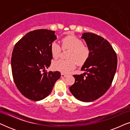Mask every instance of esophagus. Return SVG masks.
I'll list each match as a JSON object with an SVG mask.
<instances>
[{"label": "esophagus", "instance_id": "1", "mask_svg": "<svg viewBox=\"0 0 130 130\" xmlns=\"http://www.w3.org/2000/svg\"><path fill=\"white\" fill-rule=\"evenodd\" d=\"M66 76H67V74H66L64 73H61V77H62V78L65 77Z\"/></svg>", "mask_w": 130, "mask_h": 130}]
</instances>
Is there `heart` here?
<instances>
[{"instance_id":"1","label":"heart","mask_w":130,"mask_h":130,"mask_svg":"<svg viewBox=\"0 0 130 130\" xmlns=\"http://www.w3.org/2000/svg\"><path fill=\"white\" fill-rule=\"evenodd\" d=\"M61 48L64 50H69L67 60H59L52 64L53 69L56 71L67 73L75 68L77 64L82 66L90 56V50L83 44L82 41L73 35L66 36L61 39ZM61 48L59 44L53 42L50 46L51 56L55 59L59 57Z\"/></svg>"}]
</instances>
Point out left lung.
Segmentation results:
<instances>
[{"label": "left lung", "instance_id": "obj_1", "mask_svg": "<svg viewBox=\"0 0 130 130\" xmlns=\"http://www.w3.org/2000/svg\"><path fill=\"white\" fill-rule=\"evenodd\" d=\"M90 56L82 67L83 74L73 75L75 82L69 89L83 102H92L106 93L112 82L117 67V56L107 40L90 32L83 33Z\"/></svg>", "mask_w": 130, "mask_h": 130}]
</instances>
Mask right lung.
I'll return each mask as SVG.
<instances>
[{"label":"right lung","mask_w":130,"mask_h":130,"mask_svg":"<svg viewBox=\"0 0 130 130\" xmlns=\"http://www.w3.org/2000/svg\"><path fill=\"white\" fill-rule=\"evenodd\" d=\"M56 38L54 31L37 29L26 34L15 45L12 76L18 89L26 98L34 101L44 99L61 76L57 71H45L51 64L50 46Z\"/></svg>","instance_id":"add662e5"}]
</instances>
